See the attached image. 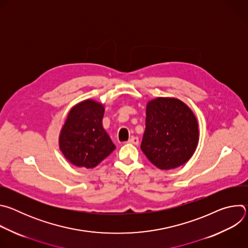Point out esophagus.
I'll return each mask as SVG.
<instances>
[{
  "label": "esophagus",
  "instance_id": "34e87169",
  "mask_svg": "<svg viewBox=\"0 0 248 248\" xmlns=\"http://www.w3.org/2000/svg\"><path fill=\"white\" fill-rule=\"evenodd\" d=\"M128 143H131V144H134V145H138V143H139L138 137H136V136L130 137V138L128 139Z\"/></svg>",
  "mask_w": 248,
  "mask_h": 248
}]
</instances>
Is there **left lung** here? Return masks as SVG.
Listing matches in <instances>:
<instances>
[{
  "label": "left lung",
  "mask_w": 248,
  "mask_h": 248,
  "mask_svg": "<svg viewBox=\"0 0 248 248\" xmlns=\"http://www.w3.org/2000/svg\"><path fill=\"white\" fill-rule=\"evenodd\" d=\"M146 126L141 150L161 170L186 164L199 140L197 119L192 110L176 98L158 97L146 105Z\"/></svg>",
  "instance_id": "left-lung-1"
}]
</instances>
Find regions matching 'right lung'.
Returning a JSON list of instances; mask_svg holds the SVG:
<instances>
[{"instance_id": "1", "label": "right lung", "mask_w": 248, "mask_h": 248, "mask_svg": "<svg viewBox=\"0 0 248 248\" xmlns=\"http://www.w3.org/2000/svg\"><path fill=\"white\" fill-rule=\"evenodd\" d=\"M105 107L92 99L70 109L59 136L60 150L73 165L95 168L116 146L103 127Z\"/></svg>"}]
</instances>
